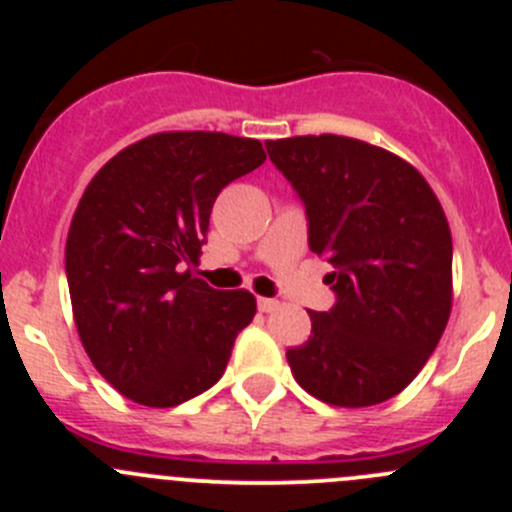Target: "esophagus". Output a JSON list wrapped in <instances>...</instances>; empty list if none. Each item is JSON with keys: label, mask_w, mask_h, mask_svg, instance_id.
I'll return each instance as SVG.
<instances>
[{"label": "esophagus", "mask_w": 512, "mask_h": 512, "mask_svg": "<svg viewBox=\"0 0 512 512\" xmlns=\"http://www.w3.org/2000/svg\"><path fill=\"white\" fill-rule=\"evenodd\" d=\"M277 299H270V297H257V307H260V312H275L277 309Z\"/></svg>", "instance_id": "34e87169"}]
</instances>
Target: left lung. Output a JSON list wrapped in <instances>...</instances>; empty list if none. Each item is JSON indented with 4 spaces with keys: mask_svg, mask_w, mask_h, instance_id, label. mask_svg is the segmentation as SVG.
Instances as JSON below:
<instances>
[{
    "mask_svg": "<svg viewBox=\"0 0 512 512\" xmlns=\"http://www.w3.org/2000/svg\"><path fill=\"white\" fill-rule=\"evenodd\" d=\"M332 265L334 307L287 349L297 384L332 406H374L414 381L451 314L453 242L431 185L384 148L344 136L265 143Z\"/></svg>",
    "mask_w": 512,
    "mask_h": 512,
    "instance_id": "obj_1",
    "label": "left lung"
}]
</instances>
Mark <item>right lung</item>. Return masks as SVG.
<instances>
[{"label":"right lung","mask_w":512,"mask_h":512,"mask_svg":"<svg viewBox=\"0 0 512 512\" xmlns=\"http://www.w3.org/2000/svg\"><path fill=\"white\" fill-rule=\"evenodd\" d=\"M262 163L255 138L156 133L86 188L66 240L76 329L98 374L136 404L168 409L208 391L255 317L247 289H213L190 265L220 190Z\"/></svg>","instance_id":"right-lung-1"}]
</instances>
